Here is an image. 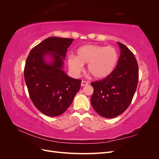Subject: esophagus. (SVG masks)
<instances>
[{
  "mask_svg": "<svg viewBox=\"0 0 159 159\" xmlns=\"http://www.w3.org/2000/svg\"><path fill=\"white\" fill-rule=\"evenodd\" d=\"M88 84H89L88 81H84V80L81 81V86H84V85H88Z\"/></svg>",
  "mask_w": 159,
  "mask_h": 159,
  "instance_id": "1",
  "label": "esophagus"
}]
</instances>
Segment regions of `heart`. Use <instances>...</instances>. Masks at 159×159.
Masks as SVG:
<instances>
[{
  "label": "heart",
  "instance_id": "b5f03b06",
  "mask_svg": "<svg viewBox=\"0 0 159 159\" xmlns=\"http://www.w3.org/2000/svg\"><path fill=\"white\" fill-rule=\"evenodd\" d=\"M118 60V54L115 48L94 44L81 46L77 50V56L70 55L68 66L75 75L82 70L84 64H88V71L95 78H106L112 73Z\"/></svg>",
  "mask_w": 159,
  "mask_h": 159
}]
</instances>
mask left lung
I'll return each mask as SVG.
<instances>
[{"instance_id": "1", "label": "left lung", "mask_w": 159, "mask_h": 159, "mask_svg": "<svg viewBox=\"0 0 159 159\" xmlns=\"http://www.w3.org/2000/svg\"><path fill=\"white\" fill-rule=\"evenodd\" d=\"M121 54L116 68L106 78L91 82V103L101 116L114 118L122 114L131 103L139 81L138 64L133 52L118 42Z\"/></svg>"}]
</instances>
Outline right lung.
I'll return each mask as SVG.
<instances>
[{
	"label": "right lung",
	"instance_id": "obj_1",
	"mask_svg": "<svg viewBox=\"0 0 159 159\" xmlns=\"http://www.w3.org/2000/svg\"><path fill=\"white\" fill-rule=\"evenodd\" d=\"M72 38L50 37L34 47L24 70L28 93L35 107L47 116H59L71 104L81 80L71 78L62 70ZM49 55L52 61L45 57Z\"/></svg>",
	"mask_w": 159,
	"mask_h": 159
}]
</instances>
